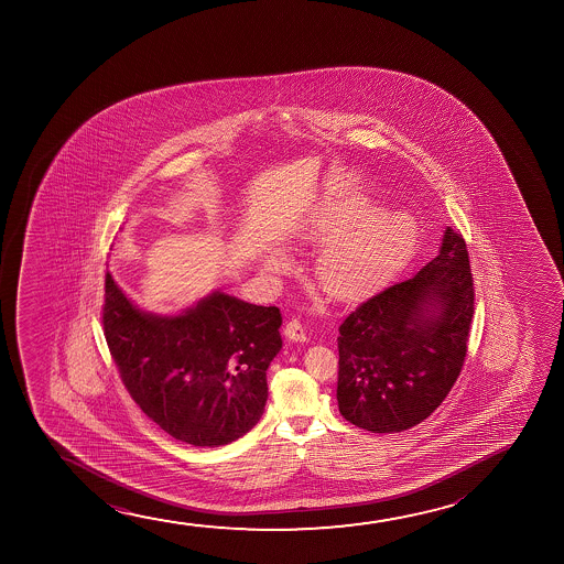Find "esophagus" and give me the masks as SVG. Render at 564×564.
Wrapping results in <instances>:
<instances>
[{"label": "esophagus", "mask_w": 564, "mask_h": 564, "mask_svg": "<svg viewBox=\"0 0 564 564\" xmlns=\"http://www.w3.org/2000/svg\"><path fill=\"white\" fill-rule=\"evenodd\" d=\"M283 333H285V337L289 340H296V343H304V340H306V332H304V327H302L299 319H291V322L285 325Z\"/></svg>", "instance_id": "esophagus-1"}]
</instances>
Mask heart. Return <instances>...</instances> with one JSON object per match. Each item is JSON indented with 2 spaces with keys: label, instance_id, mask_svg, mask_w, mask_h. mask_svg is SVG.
<instances>
[{
  "label": "heart",
  "instance_id": "b5f03b06",
  "mask_svg": "<svg viewBox=\"0 0 564 564\" xmlns=\"http://www.w3.org/2000/svg\"><path fill=\"white\" fill-rule=\"evenodd\" d=\"M362 196L319 202L302 227L301 239L324 247L316 258V279L325 293L355 301L383 285L406 263L416 247L417 225L404 212H378ZM263 268L283 273L291 258L281 250L263 256Z\"/></svg>",
  "mask_w": 564,
  "mask_h": 564
}]
</instances>
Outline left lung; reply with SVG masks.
<instances>
[{
    "instance_id": "obj_1",
    "label": "left lung",
    "mask_w": 564,
    "mask_h": 564,
    "mask_svg": "<svg viewBox=\"0 0 564 564\" xmlns=\"http://www.w3.org/2000/svg\"><path fill=\"white\" fill-rule=\"evenodd\" d=\"M471 314L468 250L463 235L447 227L432 262L362 302L340 324L343 417L371 433L424 422L460 376Z\"/></svg>"
}]
</instances>
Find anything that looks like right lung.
I'll return each mask as SVG.
<instances>
[{"label":"right lung","instance_id":"1","mask_svg":"<svg viewBox=\"0 0 564 564\" xmlns=\"http://www.w3.org/2000/svg\"><path fill=\"white\" fill-rule=\"evenodd\" d=\"M104 333L132 401L171 437L221 447L250 432L283 347L275 306L214 291L177 316L140 310L106 273Z\"/></svg>","mask_w":564,"mask_h":564}]
</instances>
